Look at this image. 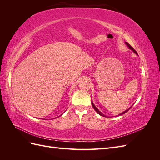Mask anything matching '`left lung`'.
Returning <instances> with one entry per match:
<instances>
[{"mask_svg": "<svg viewBox=\"0 0 160 160\" xmlns=\"http://www.w3.org/2000/svg\"><path fill=\"white\" fill-rule=\"evenodd\" d=\"M125 44H126V45H127V46L128 47V48H129V49H131V50H132L133 52H135V54H136L137 55H138V52H136V51H135V49H133V47H132V46H131V45H130L129 44V43H128L127 42H125ZM91 104H92V106H93V109H94L95 110V111H96V112H97V113H98L99 115H100L101 116H103V117H107V116H106V115H105L104 114H103V113H101V111H99V109H98V108H97L95 107V105H94V103H93V101H91ZM132 106H133V105H132ZM132 107H131V108H132ZM131 108H129V109H128L127 110H125V111H123V112H122V113H120V114H119L118 115H123V114H125V113H126V112H127V111H129V109H130Z\"/></svg>", "mask_w": 160, "mask_h": 160, "instance_id": "left-lung-1", "label": "left lung"}]
</instances>
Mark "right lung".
Instances as JSON below:
<instances>
[{
    "instance_id": "right-lung-1",
    "label": "right lung",
    "mask_w": 160,
    "mask_h": 160,
    "mask_svg": "<svg viewBox=\"0 0 160 160\" xmlns=\"http://www.w3.org/2000/svg\"><path fill=\"white\" fill-rule=\"evenodd\" d=\"M61 115H62V114H61ZM61 115H60V116H61ZM58 117H59V116H58ZM53 119H54V118H53Z\"/></svg>"
}]
</instances>
